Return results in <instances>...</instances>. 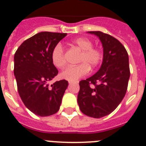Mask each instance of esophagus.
<instances>
[{
    "label": "esophagus",
    "instance_id": "esophagus-1",
    "mask_svg": "<svg viewBox=\"0 0 146 146\" xmlns=\"http://www.w3.org/2000/svg\"><path fill=\"white\" fill-rule=\"evenodd\" d=\"M68 84L71 85V84H73V82H72V81H68Z\"/></svg>",
    "mask_w": 146,
    "mask_h": 146
}]
</instances>
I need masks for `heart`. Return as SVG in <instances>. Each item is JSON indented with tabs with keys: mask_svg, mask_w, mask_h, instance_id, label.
Listing matches in <instances>:
<instances>
[{
	"mask_svg": "<svg viewBox=\"0 0 146 146\" xmlns=\"http://www.w3.org/2000/svg\"><path fill=\"white\" fill-rule=\"evenodd\" d=\"M72 44L82 51L79 58L80 64L78 66H68L60 74L62 79L68 81H76L79 78L88 74L90 66H97L102 60V53L100 49L93 47V42L86 38H75L72 40ZM52 62L58 68H61L66 65L63 47L61 44L56 45L51 54Z\"/></svg>",
	"mask_w": 146,
	"mask_h": 146,
	"instance_id": "obj_1",
	"label": "heart"
}]
</instances>
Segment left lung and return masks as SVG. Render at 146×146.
Instances as JSON below:
<instances>
[{
	"instance_id": "1",
	"label": "left lung",
	"mask_w": 146,
	"mask_h": 146,
	"mask_svg": "<svg viewBox=\"0 0 146 146\" xmlns=\"http://www.w3.org/2000/svg\"><path fill=\"white\" fill-rule=\"evenodd\" d=\"M97 36L103 48L101 67L96 74L80 81L78 103L81 112L100 118L111 113L124 97L130 67L127 52L119 40L102 31H88ZM92 83L95 87H90Z\"/></svg>"
}]
</instances>
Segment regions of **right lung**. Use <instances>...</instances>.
Listing matches in <instances>:
<instances>
[{
  "mask_svg": "<svg viewBox=\"0 0 146 146\" xmlns=\"http://www.w3.org/2000/svg\"><path fill=\"white\" fill-rule=\"evenodd\" d=\"M67 35L66 33L43 31L21 44L14 55V75L19 94L28 109L46 117L56 113L68 82H49L58 74L52 62L51 54L56 45Z\"/></svg>",
  "mask_w": 146,
  "mask_h": 146,
  "instance_id": "add662e5",
  "label": "right lung"
}]
</instances>
